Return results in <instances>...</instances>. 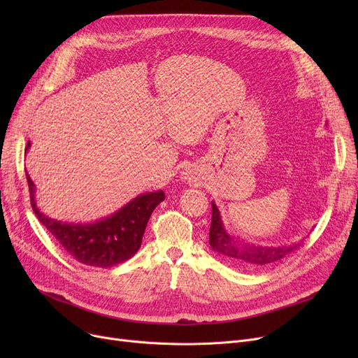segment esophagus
<instances>
[{"label": "esophagus", "instance_id": "obj_1", "mask_svg": "<svg viewBox=\"0 0 358 358\" xmlns=\"http://www.w3.org/2000/svg\"><path fill=\"white\" fill-rule=\"evenodd\" d=\"M182 177L187 181H193L194 180V173L193 171H185V173H182Z\"/></svg>", "mask_w": 358, "mask_h": 358}]
</instances>
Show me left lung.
<instances>
[{
    "label": "left lung",
    "instance_id": "8db88e82",
    "mask_svg": "<svg viewBox=\"0 0 358 358\" xmlns=\"http://www.w3.org/2000/svg\"><path fill=\"white\" fill-rule=\"evenodd\" d=\"M209 243L215 252L229 264L252 270L268 267L274 262L283 259L289 254L294 252L300 243H293L289 247H255L245 242H239L231 236L223 227L220 213L215 201H212V223L209 232Z\"/></svg>",
    "mask_w": 358,
    "mask_h": 358
}]
</instances>
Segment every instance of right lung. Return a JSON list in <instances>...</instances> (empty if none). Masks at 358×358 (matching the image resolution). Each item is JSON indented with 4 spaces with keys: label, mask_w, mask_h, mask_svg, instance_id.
<instances>
[{
    "label": "right lung",
    "mask_w": 358,
    "mask_h": 358,
    "mask_svg": "<svg viewBox=\"0 0 358 358\" xmlns=\"http://www.w3.org/2000/svg\"><path fill=\"white\" fill-rule=\"evenodd\" d=\"M30 142L27 143V149ZM33 212L61 247L81 264L108 268L134 257L141 248L148 220L165 199L162 190L145 193L129 201L120 210L94 223H66L50 219L37 209L36 187L26 173Z\"/></svg>",
    "instance_id": "right-lung-1"
}]
</instances>
